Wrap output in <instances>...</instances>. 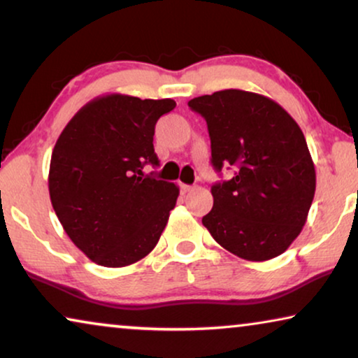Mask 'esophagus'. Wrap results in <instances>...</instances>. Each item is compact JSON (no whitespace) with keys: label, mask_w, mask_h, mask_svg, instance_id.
Instances as JSON below:
<instances>
[{"label":"esophagus","mask_w":358,"mask_h":358,"mask_svg":"<svg viewBox=\"0 0 358 358\" xmlns=\"http://www.w3.org/2000/svg\"><path fill=\"white\" fill-rule=\"evenodd\" d=\"M179 187H180V192H182V194H185V192H190V190L194 189L192 185H187V184H179Z\"/></svg>","instance_id":"34e87169"}]
</instances>
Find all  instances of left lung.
Masks as SVG:
<instances>
[{"mask_svg": "<svg viewBox=\"0 0 358 358\" xmlns=\"http://www.w3.org/2000/svg\"><path fill=\"white\" fill-rule=\"evenodd\" d=\"M207 122L212 166L233 178L212 185L213 208L202 218L215 241L246 261L280 256L305 227L316 173L305 135L266 96L224 90L194 97Z\"/></svg>", "mask_w": 358, "mask_h": 358, "instance_id": "left-lung-1", "label": "left lung"}]
</instances>
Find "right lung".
Returning <instances> with one entry per match:
<instances>
[{"mask_svg": "<svg viewBox=\"0 0 358 358\" xmlns=\"http://www.w3.org/2000/svg\"><path fill=\"white\" fill-rule=\"evenodd\" d=\"M173 99L107 94L68 122L52 153L48 190L63 229L104 267L130 266L153 251L179 187L143 168L159 166L155 125Z\"/></svg>", "mask_w": 358, "mask_h": 358, "instance_id": "obj_1", "label": "right lung"}]
</instances>
